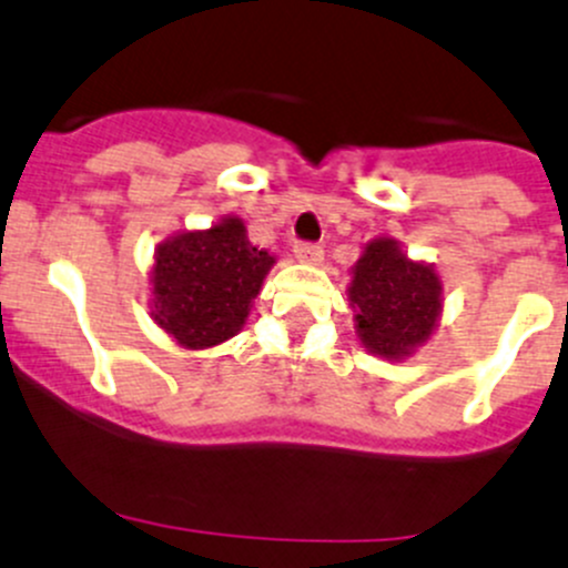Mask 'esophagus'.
Wrapping results in <instances>:
<instances>
[{"instance_id": "34e87169", "label": "esophagus", "mask_w": 568, "mask_h": 568, "mask_svg": "<svg viewBox=\"0 0 568 568\" xmlns=\"http://www.w3.org/2000/svg\"><path fill=\"white\" fill-rule=\"evenodd\" d=\"M295 256L301 262H308V265H320L323 262V248L317 243H295Z\"/></svg>"}]
</instances>
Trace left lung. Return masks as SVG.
Segmentation results:
<instances>
[{"mask_svg": "<svg viewBox=\"0 0 568 568\" xmlns=\"http://www.w3.org/2000/svg\"><path fill=\"white\" fill-rule=\"evenodd\" d=\"M351 306L356 334L369 353L403 358L428 342L442 314V282L423 262H412L389 237L373 240L353 267Z\"/></svg>", "mask_w": 568, "mask_h": 568, "instance_id": "obj_1", "label": "left lung"}]
</instances>
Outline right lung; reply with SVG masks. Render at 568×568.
Wrapping results in <instances>:
<instances>
[{
	"label": "right lung",
	"mask_w": 568,
	"mask_h": 568,
	"mask_svg": "<svg viewBox=\"0 0 568 568\" xmlns=\"http://www.w3.org/2000/svg\"><path fill=\"white\" fill-rule=\"evenodd\" d=\"M276 256L251 245L240 217L165 240L154 254V320L179 345L204 351L237 334Z\"/></svg>",
	"instance_id": "right-lung-1"
}]
</instances>
